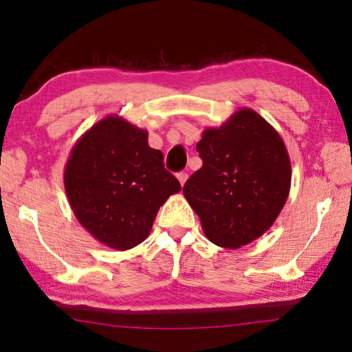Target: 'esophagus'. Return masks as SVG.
<instances>
[{
  "mask_svg": "<svg viewBox=\"0 0 352 352\" xmlns=\"http://www.w3.org/2000/svg\"><path fill=\"white\" fill-rule=\"evenodd\" d=\"M177 178H178V182H180V184L183 186V184L186 183V180H188V172H184V170L178 172V174H177Z\"/></svg>",
  "mask_w": 352,
  "mask_h": 352,
  "instance_id": "esophagus-1",
  "label": "esophagus"
}]
</instances>
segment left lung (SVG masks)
Listing matches in <instances>:
<instances>
[{
	"label": "left lung",
	"instance_id": "8db88e82",
	"mask_svg": "<svg viewBox=\"0 0 352 352\" xmlns=\"http://www.w3.org/2000/svg\"><path fill=\"white\" fill-rule=\"evenodd\" d=\"M203 166L183 193L206 236L223 248L260 237L283 210L290 189V162L280 134L250 109L198 142Z\"/></svg>",
	"mask_w": 352,
	"mask_h": 352
}]
</instances>
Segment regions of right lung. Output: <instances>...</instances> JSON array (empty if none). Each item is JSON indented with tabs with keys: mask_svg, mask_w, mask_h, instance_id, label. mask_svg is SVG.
<instances>
[{
	"mask_svg": "<svg viewBox=\"0 0 352 352\" xmlns=\"http://www.w3.org/2000/svg\"><path fill=\"white\" fill-rule=\"evenodd\" d=\"M65 189L81 226L125 251L145 241L160 206L182 186L164 169L162 151L148 146L145 130L110 116L74 146Z\"/></svg>",
	"mask_w": 352,
	"mask_h": 352,
	"instance_id": "add662e5",
	"label": "right lung"
}]
</instances>
